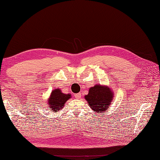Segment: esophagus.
I'll return each instance as SVG.
<instances>
[{"label":"esophagus","instance_id":"esophagus-1","mask_svg":"<svg viewBox=\"0 0 160 160\" xmlns=\"http://www.w3.org/2000/svg\"><path fill=\"white\" fill-rule=\"evenodd\" d=\"M75 98L80 99V98H81V93H77V94H75Z\"/></svg>","mask_w":160,"mask_h":160}]
</instances>
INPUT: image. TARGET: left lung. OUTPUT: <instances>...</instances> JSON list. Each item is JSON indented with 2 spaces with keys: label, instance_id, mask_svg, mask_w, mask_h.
I'll use <instances>...</instances> for the list:
<instances>
[{
  "label": "left lung",
  "instance_id": "1",
  "mask_svg": "<svg viewBox=\"0 0 160 160\" xmlns=\"http://www.w3.org/2000/svg\"><path fill=\"white\" fill-rule=\"evenodd\" d=\"M113 93L108 86L95 85L85 96V100L94 112L104 113L109 108L113 99ZM103 116V115H102Z\"/></svg>",
  "mask_w": 160,
  "mask_h": 160
}]
</instances>
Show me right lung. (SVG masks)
Here are the masks:
<instances>
[{"instance_id":"obj_1","label":"right lung","mask_w":160,"mask_h":160,"mask_svg":"<svg viewBox=\"0 0 160 160\" xmlns=\"http://www.w3.org/2000/svg\"><path fill=\"white\" fill-rule=\"evenodd\" d=\"M71 98V94L63 93L59 89L52 91L49 98L48 99L49 109L53 112H58L65 105L66 101Z\"/></svg>"}]
</instances>
